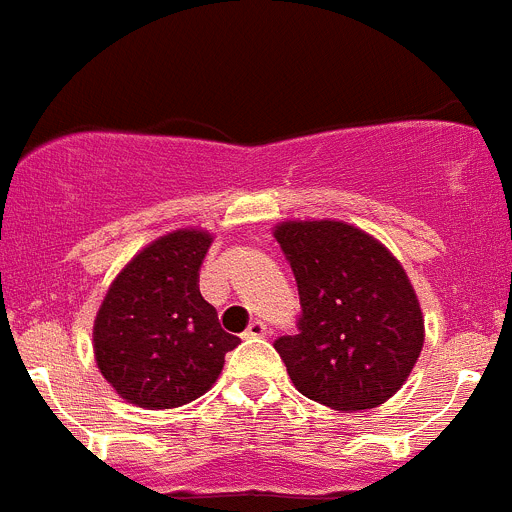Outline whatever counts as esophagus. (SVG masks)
<instances>
[{
    "mask_svg": "<svg viewBox=\"0 0 512 512\" xmlns=\"http://www.w3.org/2000/svg\"><path fill=\"white\" fill-rule=\"evenodd\" d=\"M266 332H269V327H266L264 322H261V320H253L251 325L246 327V332H243V335H246V337H264Z\"/></svg>",
    "mask_w": 512,
    "mask_h": 512,
    "instance_id": "esophagus-1",
    "label": "esophagus"
}]
</instances>
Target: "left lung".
Wrapping results in <instances>:
<instances>
[{"label": "left lung", "mask_w": 512, "mask_h": 512, "mask_svg": "<svg viewBox=\"0 0 512 512\" xmlns=\"http://www.w3.org/2000/svg\"><path fill=\"white\" fill-rule=\"evenodd\" d=\"M274 238L299 287V335L274 342L294 388L330 409H375L414 370L424 312L401 261L342 220H281Z\"/></svg>", "instance_id": "8db88e82"}]
</instances>
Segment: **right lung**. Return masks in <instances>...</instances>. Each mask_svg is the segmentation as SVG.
<instances>
[{
	"instance_id": "obj_1",
	"label": "right lung",
	"mask_w": 512,
	"mask_h": 512,
	"mask_svg": "<svg viewBox=\"0 0 512 512\" xmlns=\"http://www.w3.org/2000/svg\"><path fill=\"white\" fill-rule=\"evenodd\" d=\"M203 228L154 238L116 274L93 320V355L109 386L139 409H177L213 388L238 337L220 330L198 271Z\"/></svg>"
}]
</instances>
